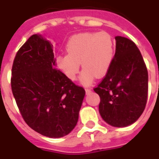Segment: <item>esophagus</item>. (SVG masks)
Masks as SVG:
<instances>
[{"mask_svg": "<svg viewBox=\"0 0 159 159\" xmlns=\"http://www.w3.org/2000/svg\"><path fill=\"white\" fill-rule=\"evenodd\" d=\"M85 92H86L87 94H89L92 92V89H90V88H86V89H85Z\"/></svg>", "mask_w": 159, "mask_h": 159, "instance_id": "obj_1", "label": "esophagus"}]
</instances>
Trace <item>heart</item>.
Segmentation results:
<instances>
[{
    "instance_id": "obj_1",
    "label": "heart",
    "mask_w": 159,
    "mask_h": 159,
    "mask_svg": "<svg viewBox=\"0 0 159 159\" xmlns=\"http://www.w3.org/2000/svg\"><path fill=\"white\" fill-rule=\"evenodd\" d=\"M66 54L57 56L56 62L59 69L70 80H75L83 71L80 83L88 86L95 75L102 77L110 69L115 57L116 45L108 32H84L71 36L66 44Z\"/></svg>"
}]
</instances>
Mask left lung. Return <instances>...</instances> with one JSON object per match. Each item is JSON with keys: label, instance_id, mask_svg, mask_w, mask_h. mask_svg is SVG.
Returning a JSON list of instances; mask_svg holds the SVG:
<instances>
[{"label": "left lung", "instance_id": "obj_1", "mask_svg": "<svg viewBox=\"0 0 159 159\" xmlns=\"http://www.w3.org/2000/svg\"><path fill=\"white\" fill-rule=\"evenodd\" d=\"M115 39L113 62L94 91L100 97L102 119L112 127H124L137 121L145 109L148 72L135 43L120 36Z\"/></svg>", "mask_w": 159, "mask_h": 159}]
</instances>
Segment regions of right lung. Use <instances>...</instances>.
I'll return each instance as SVG.
<instances>
[{"label":"right lung","mask_w":159,"mask_h":159,"mask_svg":"<svg viewBox=\"0 0 159 159\" xmlns=\"http://www.w3.org/2000/svg\"><path fill=\"white\" fill-rule=\"evenodd\" d=\"M53 46L42 35L29 38L16 55L11 86L25 123L49 138L67 135L76 126L85 90L56 69Z\"/></svg>","instance_id":"right-lung-1"}]
</instances>
